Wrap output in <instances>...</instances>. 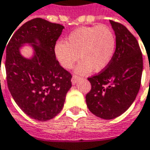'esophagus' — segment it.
<instances>
[{
    "label": "esophagus",
    "instance_id": "1",
    "mask_svg": "<svg viewBox=\"0 0 150 150\" xmlns=\"http://www.w3.org/2000/svg\"><path fill=\"white\" fill-rule=\"evenodd\" d=\"M80 79V77L79 76H77V75H73L72 76V79H71V82L73 85H75V84L77 83V81Z\"/></svg>",
    "mask_w": 150,
    "mask_h": 150
}]
</instances>
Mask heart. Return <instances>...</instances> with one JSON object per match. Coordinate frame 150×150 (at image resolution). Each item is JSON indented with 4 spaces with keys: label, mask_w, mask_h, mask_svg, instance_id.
<instances>
[{
    "label": "heart",
    "mask_w": 150,
    "mask_h": 150,
    "mask_svg": "<svg viewBox=\"0 0 150 150\" xmlns=\"http://www.w3.org/2000/svg\"><path fill=\"white\" fill-rule=\"evenodd\" d=\"M115 50V37L106 25L81 27L72 31L66 42L58 41L54 46V54L64 69H70L79 60L76 67L79 74L103 70L110 64Z\"/></svg>",
    "instance_id": "heart-1"
}]
</instances>
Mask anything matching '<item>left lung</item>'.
Wrapping results in <instances>:
<instances>
[{"instance_id":"8db88e82","label":"left lung","mask_w":150,"mask_h":150,"mask_svg":"<svg viewBox=\"0 0 150 150\" xmlns=\"http://www.w3.org/2000/svg\"><path fill=\"white\" fill-rule=\"evenodd\" d=\"M116 47L110 64L88 78L92 85L86 96L89 110L96 116L112 120L132 104L138 93L143 73V55L134 35L121 23L110 20Z\"/></svg>"}]
</instances>
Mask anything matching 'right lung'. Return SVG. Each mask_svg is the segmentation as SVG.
<instances>
[{
    "mask_svg": "<svg viewBox=\"0 0 150 150\" xmlns=\"http://www.w3.org/2000/svg\"><path fill=\"white\" fill-rule=\"evenodd\" d=\"M64 29L61 24L34 18L12 34L5 47L8 89L18 107L36 120H49L59 114L72 86V76L54 54V46ZM26 44L33 50L30 58L23 56L20 51Z\"/></svg>",
    "mask_w": 150,
    "mask_h": 150,
    "instance_id": "add662e5",
    "label": "right lung"
}]
</instances>
